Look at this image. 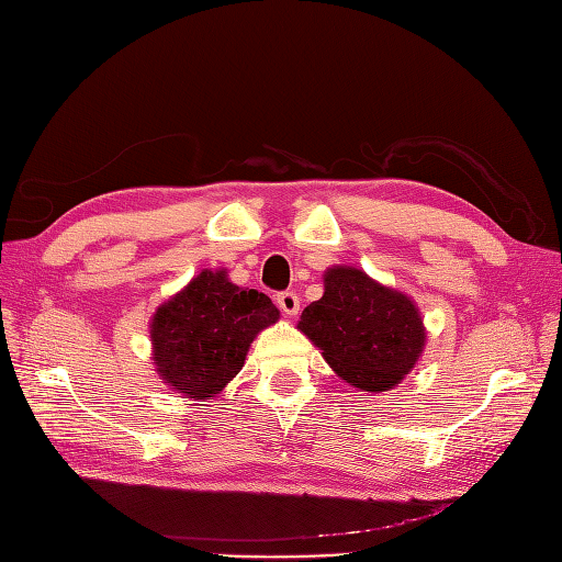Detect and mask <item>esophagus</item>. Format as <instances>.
I'll return each mask as SVG.
<instances>
[{
    "label": "esophagus",
    "instance_id": "obj_1",
    "mask_svg": "<svg viewBox=\"0 0 562 562\" xmlns=\"http://www.w3.org/2000/svg\"><path fill=\"white\" fill-rule=\"evenodd\" d=\"M277 304H279V310H281L285 316H295V314L300 312V297H297V293H291V291L281 293V295L277 297Z\"/></svg>",
    "mask_w": 562,
    "mask_h": 562
}]
</instances>
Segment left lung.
Wrapping results in <instances>:
<instances>
[{"mask_svg":"<svg viewBox=\"0 0 562 562\" xmlns=\"http://www.w3.org/2000/svg\"><path fill=\"white\" fill-rule=\"evenodd\" d=\"M297 330L335 375L368 394L398 386L427 345L415 300L347 265L326 269L323 297L302 312Z\"/></svg>","mask_w":562,"mask_h":562,"instance_id":"left-lung-1","label":"left lung"}]
</instances>
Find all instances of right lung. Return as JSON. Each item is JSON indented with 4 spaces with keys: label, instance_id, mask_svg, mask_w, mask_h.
<instances>
[{
    "label": "right lung",
    "instance_id": "1",
    "mask_svg": "<svg viewBox=\"0 0 562 562\" xmlns=\"http://www.w3.org/2000/svg\"><path fill=\"white\" fill-rule=\"evenodd\" d=\"M279 316L265 293L232 283L227 269L199 271L151 314L159 380L182 398H215L239 375L252 339Z\"/></svg>",
    "mask_w": 562,
    "mask_h": 562
}]
</instances>
